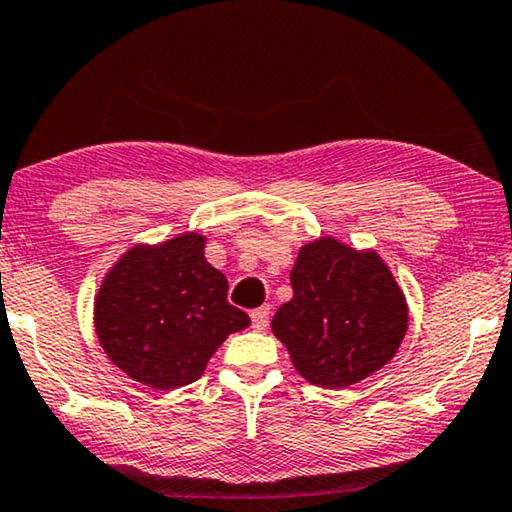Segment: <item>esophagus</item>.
<instances>
[{
	"mask_svg": "<svg viewBox=\"0 0 512 512\" xmlns=\"http://www.w3.org/2000/svg\"><path fill=\"white\" fill-rule=\"evenodd\" d=\"M267 325H270V306H261V309L251 311V327H254L256 332H263Z\"/></svg>",
	"mask_w": 512,
	"mask_h": 512,
	"instance_id": "obj_1",
	"label": "esophagus"
}]
</instances>
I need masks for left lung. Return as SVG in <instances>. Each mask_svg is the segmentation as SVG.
Returning a JSON list of instances; mask_svg holds the SVG:
<instances>
[{
	"label": "left lung",
	"instance_id": "8db88e82",
	"mask_svg": "<svg viewBox=\"0 0 512 512\" xmlns=\"http://www.w3.org/2000/svg\"><path fill=\"white\" fill-rule=\"evenodd\" d=\"M290 286L293 300L274 313L272 332L311 384L348 387L396 355L407 304L375 251L320 238L302 247Z\"/></svg>",
	"mask_w": 512,
	"mask_h": 512
}]
</instances>
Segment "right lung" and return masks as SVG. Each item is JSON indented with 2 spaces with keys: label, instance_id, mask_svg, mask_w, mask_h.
<instances>
[{
  "label": "right lung",
  "instance_id": "obj_1",
  "mask_svg": "<svg viewBox=\"0 0 512 512\" xmlns=\"http://www.w3.org/2000/svg\"><path fill=\"white\" fill-rule=\"evenodd\" d=\"M229 281L185 233L160 247H135L102 281L96 332L107 357L132 380L169 391L199 380L226 336L249 325L229 304Z\"/></svg>",
  "mask_w": 512,
  "mask_h": 512
}]
</instances>
